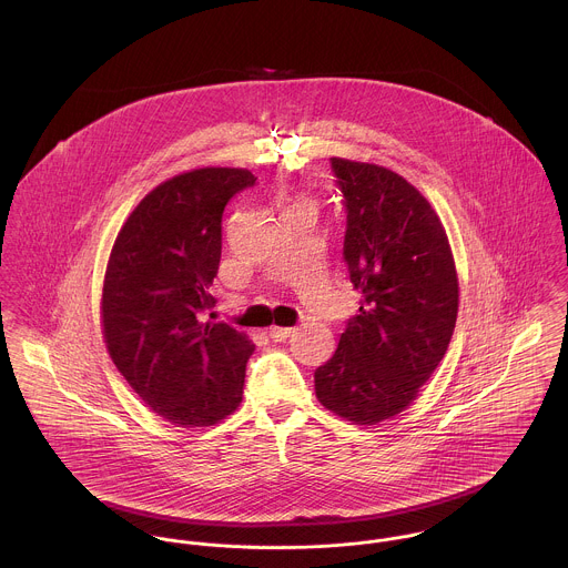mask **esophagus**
Returning a JSON list of instances; mask_svg holds the SVG:
<instances>
[{"label":"esophagus","mask_w":568,"mask_h":568,"mask_svg":"<svg viewBox=\"0 0 568 568\" xmlns=\"http://www.w3.org/2000/svg\"><path fill=\"white\" fill-rule=\"evenodd\" d=\"M291 334H293V327H280V325H275V327L268 329V336H271L273 341H286Z\"/></svg>","instance_id":"obj_1"}]
</instances>
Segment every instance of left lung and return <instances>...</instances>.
I'll use <instances>...</instances> for the list:
<instances>
[{"instance_id": "obj_1", "label": "left lung", "mask_w": 568, "mask_h": 568, "mask_svg": "<svg viewBox=\"0 0 568 568\" xmlns=\"http://www.w3.org/2000/svg\"><path fill=\"white\" fill-rule=\"evenodd\" d=\"M329 165L347 212L343 260L361 302L317 367L315 392L332 413L378 424L410 405L444 358L457 271L439 216L406 179L374 163Z\"/></svg>"}]
</instances>
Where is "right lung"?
I'll use <instances>...</instances> for the list:
<instances>
[{"mask_svg":"<svg viewBox=\"0 0 568 568\" xmlns=\"http://www.w3.org/2000/svg\"><path fill=\"white\" fill-rule=\"evenodd\" d=\"M255 185L243 168H201L146 194L120 230L104 273L106 349L131 389L176 426H212L243 400L253 343L203 324L216 300L225 205Z\"/></svg>","mask_w":568,"mask_h":568,"instance_id":"add662e5","label":"right lung"}]
</instances>
